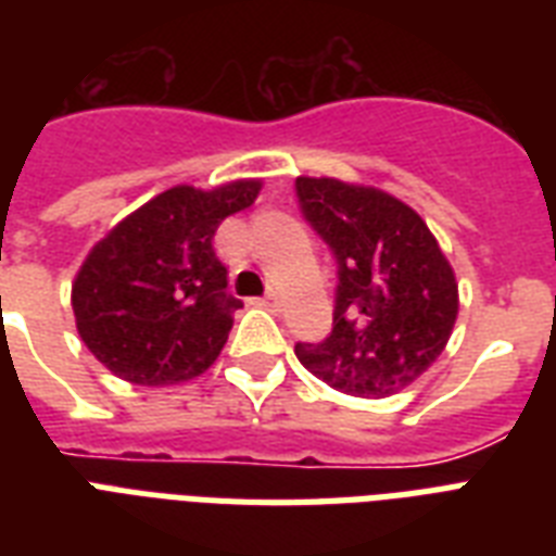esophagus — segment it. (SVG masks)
<instances>
[{"label": "esophagus", "instance_id": "1", "mask_svg": "<svg viewBox=\"0 0 556 556\" xmlns=\"http://www.w3.org/2000/svg\"><path fill=\"white\" fill-rule=\"evenodd\" d=\"M256 303H260L262 308H274V305H277V296L268 294V296H262V300H256Z\"/></svg>", "mask_w": 556, "mask_h": 556}]
</instances>
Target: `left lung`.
Masks as SVG:
<instances>
[{
  "mask_svg": "<svg viewBox=\"0 0 556 556\" xmlns=\"http://www.w3.org/2000/svg\"><path fill=\"white\" fill-rule=\"evenodd\" d=\"M303 216L338 260L334 326L296 343L305 369L357 397H387L421 378L447 346L458 282L430 227L378 187L296 178Z\"/></svg>",
  "mask_w": 556,
  "mask_h": 556,
  "instance_id": "1",
  "label": "left lung"
}]
</instances>
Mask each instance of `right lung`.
<instances>
[{"label":"right lung","instance_id":"add662e5","mask_svg":"<svg viewBox=\"0 0 556 556\" xmlns=\"http://www.w3.org/2000/svg\"><path fill=\"white\" fill-rule=\"evenodd\" d=\"M260 190V178L213 190L169 187L91 248L72 282L74 323L112 375L135 387H173L213 366L242 308L225 291L213 236Z\"/></svg>","mask_w":556,"mask_h":556}]
</instances>
